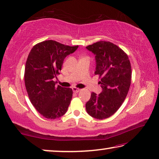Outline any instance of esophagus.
<instances>
[{
    "label": "esophagus",
    "mask_w": 159,
    "mask_h": 159,
    "mask_svg": "<svg viewBox=\"0 0 159 159\" xmlns=\"http://www.w3.org/2000/svg\"><path fill=\"white\" fill-rule=\"evenodd\" d=\"M72 90H73V92H75V93H77V92H79L81 89H78V88H76V87H73L72 88Z\"/></svg>",
    "instance_id": "esophagus-1"
}]
</instances>
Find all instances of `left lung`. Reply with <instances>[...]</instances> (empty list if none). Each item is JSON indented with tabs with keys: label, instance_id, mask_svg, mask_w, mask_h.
Instances as JSON below:
<instances>
[{
	"label": "left lung",
	"instance_id": "1",
	"mask_svg": "<svg viewBox=\"0 0 159 159\" xmlns=\"http://www.w3.org/2000/svg\"><path fill=\"white\" fill-rule=\"evenodd\" d=\"M95 55L94 74L101 78L102 91L94 92L86 103L90 116L104 119L115 113L128 94L131 80V67L128 55L111 42L99 41L86 47Z\"/></svg>",
	"mask_w": 159,
	"mask_h": 159
}]
</instances>
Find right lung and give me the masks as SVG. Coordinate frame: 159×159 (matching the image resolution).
Here are the masks:
<instances>
[{"instance_id": "obj_1", "label": "right lung", "mask_w": 159, "mask_h": 159, "mask_svg": "<svg viewBox=\"0 0 159 159\" xmlns=\"http://www.w3.org/2000/svg\"><path fill=\"white\" fill-rule=\"evenodd\" d=\"M78 45L70 47L54 40H46L32 48L26 61L25 84L29 99L45 118L55 119L67 112L72 97V89L53 81L60 74L63 61Z\"/></svg>"}]
</instances>
